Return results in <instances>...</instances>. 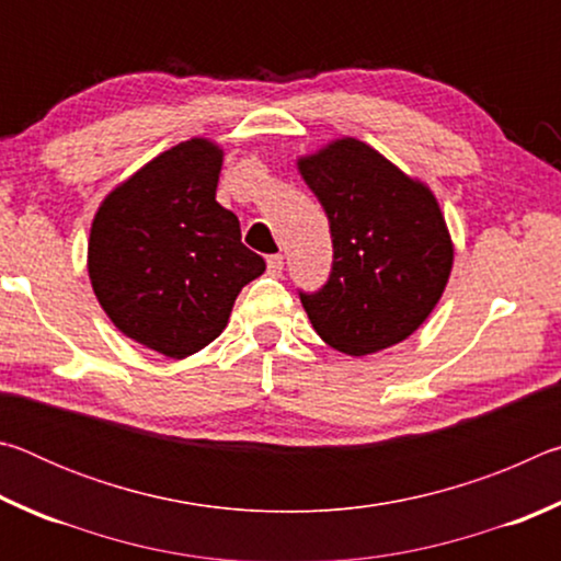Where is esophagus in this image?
Returning <instances> with one entry per match:
<instances>
[{"mask_svg": "<svg viewBox=\"0 0 561 561\" xmlns=\"http://www.w3.org/2000/svg\"><path fill=\"white\" fill-rule=\"evenodd\" d=\"M284 270V257L282 254H270L267 257V272L272 274V277H279Z\"/></svg>", "mask_w": 561, "mask_h": 561, "instance_id": "34e87169", "label": "esophagus"}]
</instances>
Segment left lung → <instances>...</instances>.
Listing matches in <instances>:
<instances>
[{"label": "left lung", "instance_id": "8db88e82", "mask_svg": "<svg viewBox=\"0 0 561 561\" xmlns=\"http://www.w3.org/2000/svg\"><path fill=\"white\" fill-rule=\"evenodd\" d=\"M297 165L334 244L324 287L299 291L311 327L348 356L401 344L428 319L453 270L438 201L356 138L334 140Z\"/></svg>", "mask_w": 561, "mask_h": 561}]
</instances>
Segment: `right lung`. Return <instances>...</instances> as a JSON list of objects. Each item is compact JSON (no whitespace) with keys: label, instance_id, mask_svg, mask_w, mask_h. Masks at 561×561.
I'll return each instance as SVG.
<instances>
[{"label":"right lung","instance_id":"add662e5","mask_svg":"<svg viewBox=\"0 0 561 561\" xmlns=\"http://www.w3.org/2000/svg\"><path fill=\"white\" fill-rule=\"evenodd\" d=\"M222 150L193 138L165 150L101 203L89 277L108 319L158 354L185 358L222 334L264 260L215 201Z\"/></svg>","mask_w":561,"mask_h":561}]
</instances>
